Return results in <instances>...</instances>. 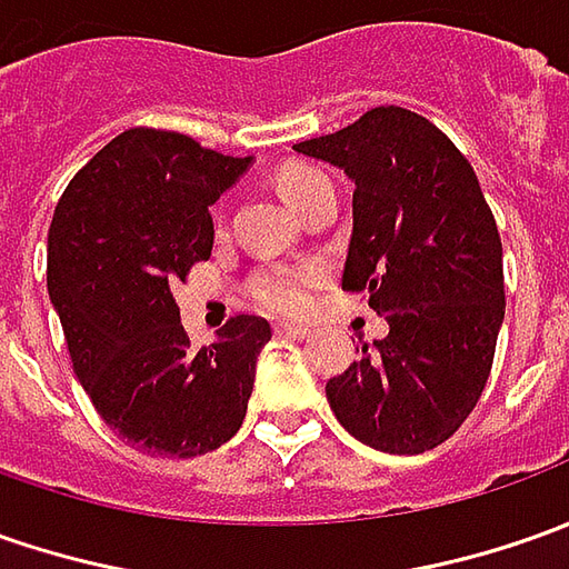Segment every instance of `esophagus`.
<instances>
[{
    "mask_svg": "<svg viewBox=\"0 0 569 569\" xmlns=\"http://www.w3.org/2000/svg\"><path fill=\"white\" fill-rule=\"evenodd\" d=\"M273 333H277V337H283V340H305L311 330H308V327H299V323H277V327H273Z\"/></svg>",
    "mask_w": 569,
    "mask_h": 569,
    "instance_id": "34e87169",
    "label": "esophagus"
}]
</instances>
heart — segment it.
I'll use <instances>...</instances> for the list:
<instances>
[{
  "instance_id": "obj_1",
  "label": "heart",
  "mask_w": 569,
  "mask_h": 569,
  "mask_svg": "<svg viewBox=\"0 0 569 569\" xmlns=\"http://www.w3.org/2000/svg\"><path fill=\"white\" fill-rule=\"evenodd\" d=\"M323 182H330V179L321 169L292 167L280 176V191L289 204L299 207ZM318 280H321L318 264H267L251 280V299L273 315H299L311 299V289Z\"/></svg>"
}]
</instances>
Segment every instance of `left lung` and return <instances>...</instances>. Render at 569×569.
<instances>
[{"label": "left lung", "instance_id": "8db88e82", "mask_svg": "<svg viewBox=\"0 0 569 569\" xmlns=\"http://www.w3.org/2000/svg\"><path fill=\"white\" fill-rule=\"evenodd\" d=\"M296 150L356 182L343 289L390 323L327 381L330 409L375 450H435L476 409L503 323V251L479 179L441 128L402 107Z\"/></svg>", "mask_w": 569, "mask_h": 569}]
</instances>
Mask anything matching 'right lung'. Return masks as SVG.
Here are the masks:
<instances>
[{
	"mask_svg": "<svg viewBox=\"0 0 569 569\" xmlns=\"http://www.w3.org/2000/svg\"><path fill=\"white\" fill-rule=\"evenodd\" d=\"M248 163L179 131L128 128L78 169L52 213L47 286L74 375L100 419L150 457H201L246 419L270 323L239 315L194 349L172 283L210 258L207 207Z\"/></svg>",
	"mask_w": 569,
	"mask_h": 569,
	"instance_id": "right-lung-1",
	"label": "right lung"
}]
</instances>
